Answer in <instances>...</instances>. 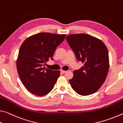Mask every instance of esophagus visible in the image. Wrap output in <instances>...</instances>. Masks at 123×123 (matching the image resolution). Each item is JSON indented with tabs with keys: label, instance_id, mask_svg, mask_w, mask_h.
Here are the masks:
<instances>
[{
	"label": "esophagus",
	"instance_id": "34e87169",
	"mask_svg": "<svg viewBox=\"0 0 123 123\" xmlns=\"http://www.w3.org/2000/svg\"><path fill=\"white\" fill-rule=\"evenodd\" d=\"M61 72L62 73H63V74H64V73H65V72H66V71H65V70H61Z\"/></svg>",
	"mask_w": 123,
	"mask_h": 123
}]
</instances>
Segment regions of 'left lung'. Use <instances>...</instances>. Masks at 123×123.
Listing matches in <instances>:
<instances>
[{
  "mask_svg": "<svg viewBox=\"0 0 123 123\" xmlns=\"http://www.w3.org/2000/svg\"><path fill=\"white\" fill-rule=\"evenodd\" d=\"M66 40L77 59L84 64L73 72L69 80L72 88L80 95L94 93L105 81L109 70L107 47L101 40L89 34H70Z\"/></svg>",
  "mask_w": 123,
  "mask_h": 123,
  "instance_id": "obj_1",
  "label": "left lung"
}]
</instances>
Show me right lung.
I'll list each match as a JSON object with an SVG mask.
<instances>
[{
	"mask_svg": "<svg viewBox=\"0 0 123 123\" xmlns=\"http://www.w3.org/2000/svg\"><path fill=\"white\" fill-rule=\"evenodd\" d=\"M66 34L40 33L26 39L20 47L16 66L22 83L31 93L44 96L53 89L60 70L45 67Z\"/></svg>",
	"mask_w": 123,
	"mask_h": 123,
	"instance_id": "add662e5",
	"label": "right lung"
}]
</instances>
